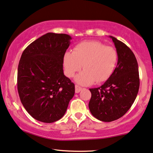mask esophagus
<instances>
[{
    "instance_id": "1",
    "label": "esophagus",
    "mask_w": 153,
    "mask_h": 153,
    "mask_svg": "<svg viewBox=\"0 0 153 153\" xmlns=\"http://www.w3.org/2000/svg\"><path fill=\"white\" fill-rule=\"evenodd\" d=\"M82 88L81 87V86H78V85L75 86V92H76V94L79 93V92L82 91Z\"/></svg>"
}]
</instances>
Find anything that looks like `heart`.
Here are the masks:
<instances>
[{"label": "heart", "instance_id": "obj_1", "mask_svg": "<svg viewBox=\"0 0 153 153\" xmlns=\"http://www.w3.org/2000/svg\"><path fill=\"white\" fill-rule=\"evenodd\" d=\"M116 49L105 46L97 40L84 41L74 48L73 52H66L63 56L65 75L71 78L80 71L75 81L82 85H90L97 82H105L113 74L118 62Z\"/></svg>", "mask_w": 153, "mask_h": 153}]
</instances>
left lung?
<instances>
[{"instance_id":"1","label":"left lung","mask_w":153,"mask_h":153,"mask_svg":"<svg viewBox=\"0 0 153 153\" xmlns=\"http://www.w3.org/2000/svg\"><path fill=\"white\" fill-rule=\"evenodd\" d=\"M110 37L118 55L116 69L102 86L89 88L91 98L88 108L96 118L103 122L114 121L123 116L135 101L140 86L135 54L121 41Z\"/></svg>"}]
</instances>
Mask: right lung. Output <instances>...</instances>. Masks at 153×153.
I'll list each match as a JSON object with an SVG mask.
<instances>
[{
	"mask_svg": "<svg viewBox=\"0 0 153 153\" xmlns=\"http://www.w3.org/2000/svg\"><path fill=\"white\" fill-rule=\"evenodd\" d=\"M71 39L67 34L48 33L28 45L20 57L19 97L28 114L39 121L50 123L62 118L74 95V84L63 71Z\"/></svg>",
	"mask_w": 153,
	"mask_h": 153,
	"instance_id": "obj_1",
	"label": "right lung"
}]
</instances>
